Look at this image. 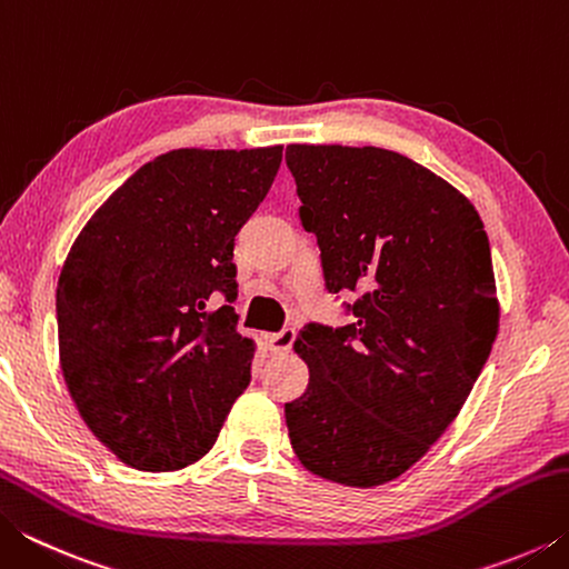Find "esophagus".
<instances>
[{
  "label": "esophagus",
  "instance_id": "esophagus-1",
  "mask_svg": "<svg viewBox=\"0 0 569 569\" xmlns=\"http://www.w3.org/2000/svg\"><path fill=\"white\" fill-rule=\"evenodd\" d=\"M266 341H268V349H271L273 353H286V351H291V346L296 341V331L283 329L278 333H268Z\"/></svg>",
  "mask_w": 569,
  "mask_h": 569
}]
</instances>
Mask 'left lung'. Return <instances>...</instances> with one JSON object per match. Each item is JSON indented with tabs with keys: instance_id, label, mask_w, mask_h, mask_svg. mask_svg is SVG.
I'll use <instances>...</instances> for the list:
<instances>
[{
	"instance_id": "left-lung-1",
	"label": "left lung",
	"mask_w": 569,
	"mask_h": 569,
	"mask_svg": "<svg viewBox=\"0 0 569 569\" xmlns=\"http://www.w3.org/2000/svg\"><path fill=\"white\" fill-rule=\"evenodd\" d=\"M326 288L359 293L341 329L308 323V389L286 403L301 465L346 487L397 479L465 407L497 339L492 253L475 206L383 148L288 146Z\"/></svg>"
}]
</instances>
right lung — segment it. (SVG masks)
I'll list each match as a JSON object with an SVG mask.
<instances>
[{"instance_id": "right-lung-1", "label": "right lung", "mask_w": 569, "mask_h": 569, "mask_svg": "<svg viewBox=\"0 0 569 569\" xmlns=\"http://www.w3.org/2000/svg\"><path fill=\"white\" fill-rule=\"evenodd\" d=\"M283 148L170 150L104 200L57 283L67 389L90 431L140 471L206 457L250 383L256 343L236 331L238 230ZM227 306L210 312L209 296Z\"/></svg>"}]
</instances>
